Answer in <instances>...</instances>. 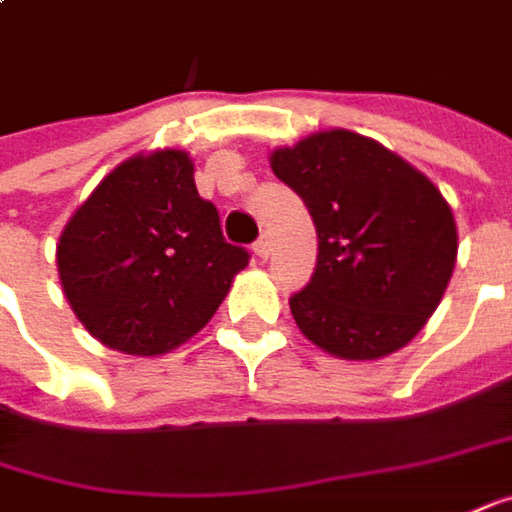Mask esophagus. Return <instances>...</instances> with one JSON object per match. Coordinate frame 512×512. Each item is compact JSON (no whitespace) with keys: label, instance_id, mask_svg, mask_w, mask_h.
I'll return each mask as SVG.
<instances>
[{"label":"esophagus","instance_id":"esophagus-1","mask_svg":"<svg viewBox=\"0 0 512 512\" xmlns=\"http://www.w3.org/2000/svg\"><path fill=\"white\" fill-rule=\"evenodd\" d=\"M269 252H272V243H269V238L263 235V238L255 243V255L260 257V260H266V257H269Z\"/></svg>","mask_w":512,"mask_h":512}]
</instances>
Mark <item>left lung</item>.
Masks as SVG:
<instances>
[{"label":"left lung","instance_id":"left-lung-1","mask_svg":"<svg viewBox=\"0 0 512 512\" xmlns=\"http://www.w3.org/2000/svg\"><path fill=\"white\" fill-rule=\"evenodd\" d=\"M317 226V269L289 300L303 337L337 360H379L428 323L459 232L428 175L368 135L320 130L269 155Z\"/></svg>","mask_w":512,"mask_h":512}]
</instances>
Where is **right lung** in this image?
<instances>
[{
    "label": "right lung",
    "mask_w": 512,
    "mask_h": 512,
    "mask_svg": "<svg viewBox=\"0 0 512 512\" xmlns=\"http://www.w3.org/2000/svg\"><path fill=\"white\" fill-rule=\"evenodd\" d=\"M249 252L223 240L218 209L184 150L138 152L101 178L56 243L62 291L98 343L158 357L198 334Z\"/></svg>",
    "instance_id": "add662e5"
}]
</instances>
